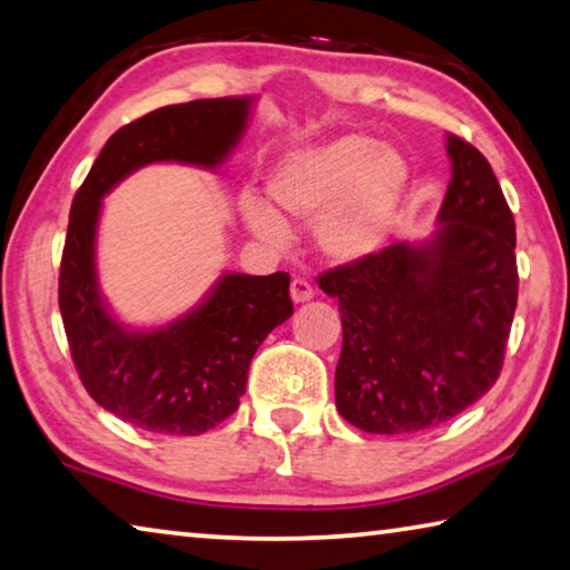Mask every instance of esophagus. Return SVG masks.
<instances>
[{"label": "esophagus", "mask_w": 570, "mask_h": 570, "mask_svg": "<svg viewBox=\"0 0 570 570\" xmlns=\"http://www.w3.org/2000/svg\"><path fill=\"white\" fill-rule=\"evenodd\" d=\"M291 295H293L295 303H305V301H311V297L315 295V291H313V285L307 283V279L295 277L293 283H291Z\"/></svg>", "instance_id": "esophagus-1"}]
</instances>
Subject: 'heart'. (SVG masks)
Listing matches in <instances>:
<instances>
[{
  "label": "heart",
  "mask_w": 570,
  "mask_h": 570,
  "mask_svg": "<svg viewBox=\"0 0 570 570\" xmlns=\"http://www.w3.org/2000/svg\"><path fill=\"white\" fill-rule=\"evenodd\" d=\"M406 164L368 136L346 134L328 144L295 148L267 176V204L245 197L242 217L252 235L285 245L283 219L315 222L323 252L353 263L376 252L396 219L406 189Z\"/></svg>",
  "instance_id": "1"
}]
</instances>
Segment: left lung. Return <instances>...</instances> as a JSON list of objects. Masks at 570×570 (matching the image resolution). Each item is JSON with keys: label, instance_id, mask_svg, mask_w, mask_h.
<instances>
[{"label": "left lung", "instance_id": "1", "mask_svg": "<svg viewBox=\"0 0 570 570\" xmlns=\"http://www.w3.org/2000/svg\"><path fill=\"white\" fill-rule=\"evenodd\" d=\"M452 181L440 229L318 277L338 301L335 406L371 434H412L495 386L518 305L515 219L478 148L446 136Z\"/></svg>", "mask_w": 570, "mask_h": 570}]
</instances>
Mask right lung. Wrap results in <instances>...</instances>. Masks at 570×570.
Instances as JSON below:
<instances>
[{
    "label": "right lung",
    "instance_id": "right-lung-1",
    "mask_svg": "<svg viewBox=\"0 0 570 570\" xmlns=\"http://www.w3.org/2000/svg\"><path fill=\"white\" fill-rule=\"evenodd\" d=\"M249 106L252 98H207L151 110L108 138L72 199L58 287L72 363L106 412L144 432L194 436L237 412L252 356L293 315L291 275L229 273L184 318L130 331L98 291L100 199L146 164L217 169L239 141Z\"/></svg>",
    "mask_w": 570,
    "mask_h": 570
}]
</instances>
